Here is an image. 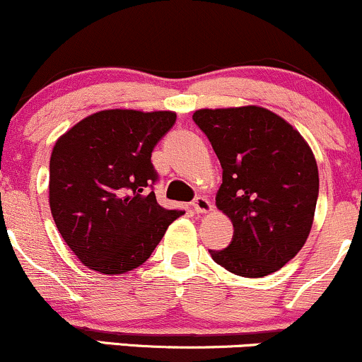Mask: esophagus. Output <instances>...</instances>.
<instances>
[{"label":"esophagus","mask_w":362,"mask_h":362,"mask_svg":"<svg viewBox=\"0 0 362 362\" xmlns=\"http://www.w3.org/2000/svg\"><path fill=\"white\" fill-rule=\"evenodd\" d=\"M193 209L197 214H209V212H212L214 206L205 197H198L197 200L193 202Z\"/></svg>","instance_id":"obj_1"}]
</instances>
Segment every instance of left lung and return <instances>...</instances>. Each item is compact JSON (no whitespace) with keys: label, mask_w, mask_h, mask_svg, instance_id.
Wrapping results in <instances>:
<instances>
[{"label":"left lung","mask_w":362,"mask_h":362,"mask_svg":"<svg viewBox=\"0 0 362 362\" xmlns=\"http://www.w3.org/2000/svg\"><path fill=\"white\" fill-rule=\"evenodd\" d=\"M193 119L221 160L215 205L234 227L230 245L209 253L239 277L274 274L310 235L320 186L311 147L284 117L259 105L198 109Z\"/></svg>","instance_id":"left-lung-1"}]
</instances>
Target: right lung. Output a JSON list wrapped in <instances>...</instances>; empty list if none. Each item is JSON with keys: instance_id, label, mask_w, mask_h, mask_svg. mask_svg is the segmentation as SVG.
<instances>
[{"instance_id": "obj_1", "label": "right lung", "mask_w": 362, "mask_h": 362, "mask_svg": "<svg viewBox=\"0 0 362 362\" xmlns=\"http://www.w3.org/2000/svg\"><path fill=\"white\" fill-rule=\"evenodd\" d=\"M176 112L105 109L56 140L49 162V206L64 243L87 269L104 275L135 270L185 212L150 192L152 150Z\"/></svg>"}]
</instances>
